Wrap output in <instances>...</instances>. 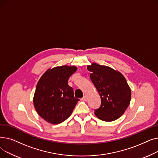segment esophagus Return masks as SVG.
<instances>
[{
	"mask_svg": "<svg viewBox=\"0 0 158 158\" xmlns=\"http://www.w3.org/2000/svg\"><path fill=\"white\" fill-rule=\"evenodd\" d=\"M87 99H88L87 96H86V95H84V96H83V97L82 98L81 100H82V101H87Z\"/></svg>",
	"mask_w": 158,
	"mask_h": 158,
	"instance_id": "obj_1",
	"label": "esophagus"
}]
</instances>
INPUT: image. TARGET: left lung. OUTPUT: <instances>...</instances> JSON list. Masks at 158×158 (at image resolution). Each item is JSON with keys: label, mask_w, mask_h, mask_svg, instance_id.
Here are the masks:
<instances>
[{"label": "left lung", "mask_w": 158, "mask_h": 158, "mask_svg": "<svg viewBox=\"0 0 158 158\" xmlns=\"http://www.w3.org/2000/svg\"><path fill=\"white\" fill-rule=\"evenodd\" d=\"M89 77L101 98V105L95 110L101 120L111 122L120 118L129 106L131 90L123 75L107 66L88 65Z\"/></svg>", "instance_id": "obj_1"}]
</instances>
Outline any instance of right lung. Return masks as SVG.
Wrapping results in <instances>:
<instances>
[{
	"label": "right lung",
	"mask_w": 158,
	"mask_h": 158,
	"mask_svg": "<svg viewBox=\"0 0 158 158\" xmlns=\"http://www.w3.org/2000/svg\"><path fill=\"white\" fill-rule=\"evenodd\" d=\"M77 69L74 66H57L47 70L38 82L33 103L47 122L58 124L71 115L79 99L74 97L68 81Z\"/></svg>",
	"instance_id": "add662e5"
}]
</instances>
